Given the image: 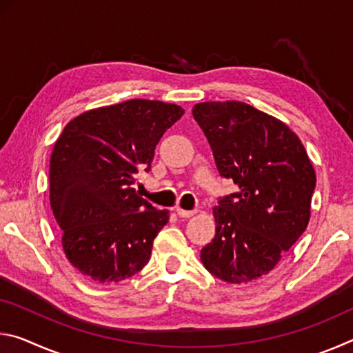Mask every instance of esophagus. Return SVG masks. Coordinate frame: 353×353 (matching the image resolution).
I'll return each instance as SVG.
<instances>
[{
    "instance_id": "esophagus-1",
    "label": "esophagus",
    "mask_w": 353,
    "mask_h": 353,
    "mask_svg": "<svg viewBox=\"0 0 353 353\" xmlns=\"http://www.w3.org/2000/svg\"><path fill=\"white\" fill-rule=\"evenodd\" d=\"M176 213L181 218H190V216H193V214H194V210H183V208H176Z\"/></svg>"
}]
</instances>
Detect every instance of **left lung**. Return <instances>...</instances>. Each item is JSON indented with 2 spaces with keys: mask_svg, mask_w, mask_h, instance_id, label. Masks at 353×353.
<instances>
[{
  "mask_svg": "<svg viewBox=\"0 0 353 353\" xmlns=\"http://www.w3.org/2000/svg\"><path fill=\"white\" fill-rule=\"evenodd\" d=\"M193 117L204 130L219 174L240 190L219 196L216 234L202 248L205 270L229 283L266 276L310 221L316 174L292 130L255 107L201 103Z\"/></svg>",
  "mask_w": 353,
  "mask_h": 353,
  "instance_id": "obj_1",
  "label": "left lung"
}]
</instances>
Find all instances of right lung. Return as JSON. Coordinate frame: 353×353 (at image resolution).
Instances as JSON below:
<instances>
[{"instance_id":"1","label":"right lung","mask_w":353,"mask_h":353,"mask_svg":"<svg viewBox=\"0 0 353 353\" xmlns=\"http://www.w3.org/2000/svg\"><path fill=\"white\" fill-rule=\"evenodd\" d=\"M181 105L130 99L82 113L65 126L52 149L50 199L62 229L65 255L98 283H117L141 271L168 223L134 188L151 163Z\"/></svg>"}]
</instances>
